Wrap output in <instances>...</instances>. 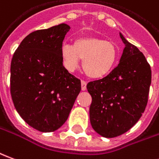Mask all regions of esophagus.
I'll return each instance as SVG.
<instances>
[{
    "mask_svg": "<svg viewBox=\"0 0 159 159\" xmlns=\"http://www.w3.org/2000/svg\"><path fill=\"white\" fill-rule=\"evenodd\" d=\"M81 85H82V90L85 91L87 89V83L85 81H81Z\"/></svg>",
    "mask_w": 159,
    "mask_h": 159,
    "instance_id": "obj_1",
    "label": "esophagus"
}]
</instances>
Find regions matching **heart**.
Returning a JSON list of instances; mask_svg holds the SVG:
<instances>
[{
  "mask_svg": "<svg viewBox=\"0 0 159 159\" xmlns=\"http://www.w3.org/2000/svg\"><path fill=\"white\" fill-rule=\"evenodd\" d=\"M61 58L68 71H74L83 59V69L88 76L100 79L107 76L115 66L118 50L114 43L95 37H83L74 44L61 46Z\"/></svg>",
  "mask_w": 159,
  "mask_h": 159,
  "instance_id": "heart-1",
  "label": "heart"
}]
</instances>
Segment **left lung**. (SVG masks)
<instances>
[{
    "mask_svg": "<svg viewBox=\"0 0 159 159\" xmlns=\"http://www.w3.org/2000/svg\"><path fill=\"white\" fill-rule=\"evenodd\" d=\"M120 36L125 47L118 66L106 77L87 84L92 97L91 126L105 138L125 134L140 119L148 101L152 70L144 54Z\"/></svg>",
    "mask_w": 159,
    "mask_h": 159,
    "instance_id": "obj_1",
    "label": "left lung"
}]
</instances>
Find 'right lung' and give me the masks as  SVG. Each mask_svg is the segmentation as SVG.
I'll return each instance as SVG.
<instances>
[{"mask_svg":"<svg viewBox=\"0 0 159 159\" xmlns=\"http://www.w3.org/2000/svg\"><path fill=\"white\" fill-rule=\"evenodd\" d=\"M70 29L62 23L31 33L11 62L14 107L29 126L43 133L64 125L81 91V81L69 73L61 58V46Z\"/></svg>","mask_w":159,"mask_h":159,"instance_id":"right-lung-1","label":"right lung"}]
</instances>
